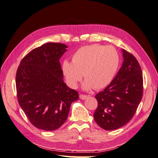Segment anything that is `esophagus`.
<instances>
[{"instance_id": "esophagus-1", "label": "esophagus", "mask_w": 158, "mask_h": 158, "mask_svg": "<svg viewBox=\"0 0 158 158\" xmlns=\"http://www.w3.org/2000/svg\"><path fill=\"white\" fill-rule=\"evenodd\" d=\"M88 98L87 95H84V94H80V98L81 99H85Z\"/></svg>"}]
</instances>
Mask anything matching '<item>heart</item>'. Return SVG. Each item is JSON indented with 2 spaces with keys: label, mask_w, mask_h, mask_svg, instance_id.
I'll return each mask as SVG.
<instances>
[{
  "label": "heart",
  "mask_w": 158,
  "mask_h": 158,
  "mask_svg": "<svg viewBox=\"0 0 158 158\" xmlns=\"http://www.w3.org/2000/svg\"><path fill=\"white\" fill-rule=\"evenodd\" d=\"M118 64L119 56L114 47L95 44L80 47L72 62H63V70L72 86L76 87L84 74V89H100L111 83Z\"/></svg>",
  "instance_id": "heart-1"
}]
</instances>
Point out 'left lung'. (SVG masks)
Returning a JSON list of instances; mask_svg holds the SVG:
<instances>
[{
	"label": "left lung",
	"instance_id": "1",
	"mask_svg": "<svg viewBox=\"0 0 158 158\" xmlns=\"http://www.w3.org/2000/svg\"><path fill=\"white\" fill-rule=\"evenodd\" d=\"M124 61L115 77L95 95L98 106L94 120L104 130L113 131L130 121L143 95V76L136 57L123 49Z\"/></svg>",
	"mask_w": 158,
	"mask_h": 158
}]
</instances>
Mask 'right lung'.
Masks as SVG:
<instances>
[{"mask_svg":"<svg viewBox=\"0 0 158 158\" xmlns=\"http://www.w3.org/2000/svg\"><path fill=\"white\" fill-rule=\"evenodd\" d=\"M67 46L47 43L31 50L17 69L18 101L35 127L55 131L67 119L71 103L78 99L77 91L64 82L59 59Z\"/></svg>","mask_w":158,"mask_h":158,"instance_id":"add662e5","label":"right lung"}]
</instances>
